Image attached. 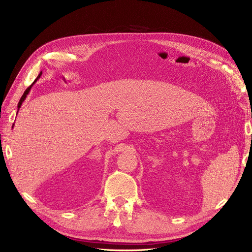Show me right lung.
Listing matches in <instances>:
<instances>
[{
    "instance_id": "right-lung-1",
    "label": "right lung",
    "mask_w": 252,
    "mask_h": 252,
    "mask_svg": "<svg viewBox=\"0 0 252 252\" xmlns=\"http://www.w3.org/2000/svg\"><path fill=\"white\" fill-rule=\"evenodd\" d=\"M41 74H42V72L40 71V73L38 74V77H37L36 79H35V81L33 82V84H32V85L30 86V87H28L27 89H26V91L24 92V94H23V96L21 97V99H20V101H18V105H17V112H18V110H20V108H21V106H22V104H23V102H24V100L26 99V97H27V95L28 94H29V92H30V90H31V88H32V86L34 85V84H35V82L37 81V80H38L40 77H41ZM13 126H14V124H13ZM13 126H12V127H13Z\"/></svg>"
}]
</instances>
